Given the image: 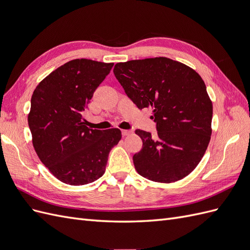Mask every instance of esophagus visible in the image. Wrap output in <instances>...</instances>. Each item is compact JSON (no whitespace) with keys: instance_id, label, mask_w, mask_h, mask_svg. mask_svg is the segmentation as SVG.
<instances>
[{"instance_id":"34e87169","label":"esophagus","mask_w":250,"mask_h":250,"mask_svg":"<svg viewBox=\"0 0 250 250\" xmlns=\"http://www.w3.org/2000/svg\"><path fill=\"white\" fill-rule=\"evenodd\" d=\"M131 133H132L131 130H126V129H123V130H122V134L124 135V137H126V135H129V134H131Z\"/></svg>"}]
</instances>
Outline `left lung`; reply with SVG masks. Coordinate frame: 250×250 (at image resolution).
I'll return each instance as SVG.
<instances>
[{
  "mask_svg": "<svg viewBox=\"0 0 250 250\" xmlns=\"http://www.w3.org/2000/svg\"><path fill=\"white\" fill-rule=\"evenodd\" d=\"M113 74L140 109H153L155 137L135 130L143 141L142 150L133 155L135 170L155 183L188 176L200 163L211 135L213 103L200 75L167 57L119 62Z\"/></svg>",
  "mask_w": 250,
  "mask_h": 250,
  "instance_id": "obj_1",
  "label": "left lung"
}]
</instances>
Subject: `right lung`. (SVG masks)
Returning a JSON list of instances; mask_svg holds the SVG:
<instances>
[{"instance_id": "add662e5", "label": "right lung", "mask_w": 250, "mask_h": 250, "mask_svg": "<svg viewBox=\"0 0 250 250\" xmlns=\"http://www.w3.org/2000/svg\"><path fill=\"white\" fill-rule=\"evenodd\" d=\"M112 66L74 59L49 74L33 92L28 115L33 147L49 171L66 185L83 186L99 179L109 151L122 138L118 128L90 129L82 118Z\"/></svg>"}]
</instances>
